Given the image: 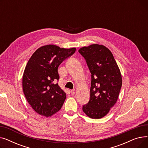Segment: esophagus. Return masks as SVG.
Segmentation results:
<instances>
[{"instance_id":"1","label":"esophagus","mask_w":148,"mask_h":148,"mask_svg":"<svg viewBox=\"0 0 148 148\" xmlns=\"http://www.w3.org/2000/svg\"><path fill=\"white\" fill-rule=\"evenodd\" d=\"M75 90H70V93H71V95H74V94H75Z\"/></svg>"}]
</instances>
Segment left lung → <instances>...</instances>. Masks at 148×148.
Here are the masks:
<instances>
[{
    "label": "left lung",
    "mask_w": 148,
    "mask_h": 148,
    "mask_svg": "<svg viewBox=\"0 0 148 148\" xmlns=\"http://www.w3.org/2000/svg\"><path fill=\"white\" fill-rule=\"evenodd\" d=\"M79 52L91 73L90 99L83 106V111L90 118H102L118 100L122 83L120 69L113 54L104 45L83 47Z\"/></svg>",
    "instance_id": "1"
}]
</instances>
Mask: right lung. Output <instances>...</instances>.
I'll return each mask as SVG.
<instances>
[{
	"mask_svg": "<svg viewBox=\"0 0 148 148\" xmlns=\"http://www.w3.org/2000/svg\"><path fill=\"white\" fill-rule=\"evenodd\" d=\"M75 50L49 44L38 49L29 59L23 75V90L37 113L49 117L63 106L66 94L56 83L59 79L58 69Z\"/></svg>",
	"mask_w": 148,
	"mask_h": 148,
	"instance_id": "right-lung-1",
	"label": "right lung"
}]
</instances>
